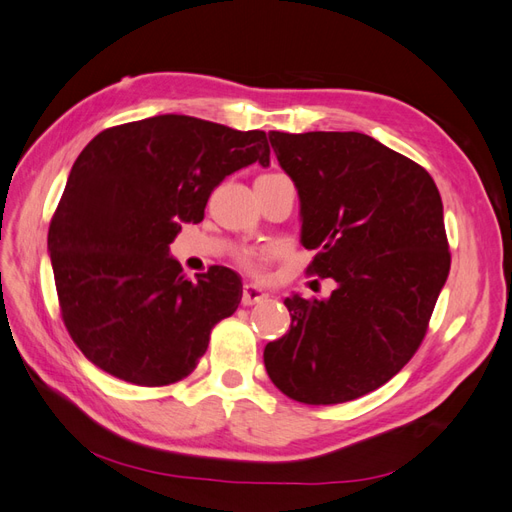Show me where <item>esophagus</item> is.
<instances>
[{"mask_svg": "<svg viewBox=\"0 0 512 512\" xmlns=\"http://www.w3.org/2000/svg\"><path fill=\"white\" fill-rule=\"evenodd\" d=\"M267 297H269V294H267L265 290H262L260 286H256V284H245L241 303H243V305H256V303H260V301H265Z\"/></svg>", "mask_w": 512, "mask_h": 512, "instance_id": "34e87169", "label": "esophagus"}]
</instances>
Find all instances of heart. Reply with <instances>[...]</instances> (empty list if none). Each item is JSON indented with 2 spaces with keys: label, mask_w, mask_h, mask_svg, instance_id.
Segmentation results:
<instances>
[{
  "label": "heart",
  "mask_w": 512,
  "mask_h": 512,
  "mask_svg": "<svg viewBox=\"0 0 512 512\" xmlns=\"http://www.w3.org/2000/svg\"><path fill=\"white\" fill-rule=\"evenodd\" d=\"M241 262L245 265V269H250L252 273H258L260 265H258V258H256V254H245V256L241 258Z\"/></svg>",
  "instance_id": "1"
}]
</instances>
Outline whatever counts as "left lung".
Masks as SVG:
<instances>
[{
    "label": "left lung",
    "mask_w": 512,
    "mask_h": 512,
    "mask_svg": "<svg viewBox=\"0 0 512 512\" xmlns=\"http://www.w3.org/2000/svg\"><path fill=\"white\" fill-rule=\"evenodd\" d=\"M301 205L309 273L329 299L284 301L290 331L265 346L273 384L312 406L389 382L421 346L451 269L444 209L423 166L361 132H269Z\"/></svg>",
    "instance_id": "left-lung-1"
}]
</instances>
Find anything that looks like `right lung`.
Returning a JSON list of instances; mask_svg holds the SVG:
<instances>
[{
  "mask_svg": "<svg viewBox=\"0 0 512 512\" xmlns=\"http://www.w3.org/2000/svg\"><path fill=\"white\" fill-rule=\"evenodd\" d=\"M269 156L265 132L188 115L108 128L81 151L51 220L49 254L61 318L91 363L138 386L192 374L243 284L226 267L190 282L168 245L181 224L203 222L228 175L269 166Z\"/></svg>",
  "mask_w": 512,
  "mask_h": 512,
  "instance_id": "add662e5",
  "label": "right lung"
}]
</instances>
